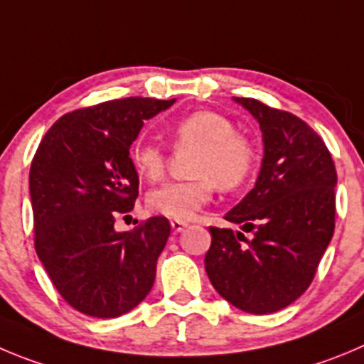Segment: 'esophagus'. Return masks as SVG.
<instances>
[{"label":"esophagus","instance_id":"esophagus-1","mask_svg":"<svg viewBox=\"0 0 364 364\" xmlns=\"http://www.w3.org/2000/svg\"><path fill=\"white\" fill-rule=\"evenodd\" d=\"M171 226H172V232L179 233V232H183V228H186V223L185 220H179V219H172Z\"/></svg>","mask_w":364,"mask_h":364}]
</instances>
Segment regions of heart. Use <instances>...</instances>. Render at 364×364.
Listing matches in <instances>:
<instances>
[{"mask_svg": "<svg viewBox=\"0 0 364 364\" xmlns=\"http://www.w3.org/2000/svg\"><path fill=\"white\" fill-rule=\"evenodd\" d=\"M172 140L178 149H198L193 156L192 181H171L147 196L152 212L172 219H190L212 199L215 186L239 188L251 176L257 161L253 144L235 132L232 122L213 111H196L172 125ZM134 171L154 181L165 172L166 156L159 145L136 140L129 149Z\"/></svg>", "mask_w": 364, "mask_h": 364, "instance_id": "1", "label": "heart"}]
</instances>
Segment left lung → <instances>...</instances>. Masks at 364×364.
Wrapping results in <instances>:
<instances>
[{
	"label": "left lung",
	"mask_w": 364,
	"mask_h": 364,
	"mask_svg": "<svg viewBox=\"0 0 364 364\" xmlns=\"http://www.w3.org/2000/svg\"><path fill=\"white\" fill-rule=\"evenodd\" d=\"M262 131L253 190L224 219L251 232L210 226L206 274L217 293L250 314H269L307 291L334 235L338 174L327 145L301 118L233 97Z\"/></svg>",
	"instance_id": "1"
}]
</instances>
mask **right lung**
<instances>
[{
    "instance_id": "right-lung-1",
    "label": "right lung",
    "mask_w": 364,
    "mask_h": 364,
    "mask_svg": "<svg viewBox=\"0 0 364 364\" xmlns=\"http://www.w3.org/2000/svg\"><path fill=\"white\" fill-rule=\"evenodd\" d=\"M174 102L129 97L77 109L60 117L37 147L30 166L37 257L60 296L82 314L118 318L154 285L168 220L151 217L117 232L114 219L138 198L132 141L144 120Z\"/></svg>"
}]
</instances>
